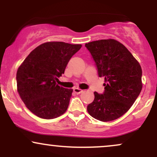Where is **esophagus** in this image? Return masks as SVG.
Returning <instances> with one entry per match:
<instances>
[{
    "mask_svg": "<svg viewBox=\"0 0 157 157\" xmlns=\"http://www.w3.org/2000/svg\"><path fill=\"white\" fill-rule=\"evenodd\" d=\"M74 92L75 94H80L83 92V90H81L80 89H78V88H75V89H73Z\"/></svg>",
    "mask_w": 157,
    "mask_h": 157,
    "instance_id": "1",
    "label": "esophagus"
}]
</instances>
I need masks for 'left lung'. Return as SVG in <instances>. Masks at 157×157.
Returning <instances> with one entry per match:
<instances>
[{
	"label": "left lung",
	"instance_id": "1",
	"mask_svg": "<svg viewBox=\"0 0 157 157\" xmlns=\"http://www.w3.org/2000/svg\"><path fill=\"white\" fill-rule=\"evenodd\" d=\"M85 46L99 77L105 78L104 92L94 93V100L87 111L100 121H112L127 112L141 92V66L127 48L115 40L92 41Z\"/></svg>",
	"mask_w": 157,
	"mask_h": 157
}]
</instances>
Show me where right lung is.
Masks as SVG:
<instances>
[{"instance_id": "obj_1", "label": "right lung", "mask_w": 157, "mask_h": 157, "mask_svg": "<svg viewBox=\"0 0 157 157\" xmlns=\"http://www.w3.org/2000/svg\"><path fill=\"white\" fill-rule=\"evenodd\" d=\"M81 47L63 42L45 43L35 48L18 68L17 91L36 116L50 120L66 111L73 90L61 87L57 82Z\"/></svg>"}]
</instances>
